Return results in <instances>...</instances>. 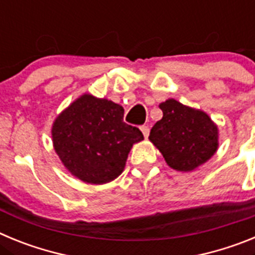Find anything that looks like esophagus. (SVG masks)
Wrapping results in <instances>:
<instances>
[{
	"label": "esophagus",
	"mask_w": 255,
	"mask_h": 255,
	"mask_svg": "<svg viewBox=\"0 0 255 255\" xmlns=\"http://www.w3.org/2000/svg\"><path fill=\"white\" fill-rule=\"evenodd\" d=\"M140 130H141V132H143L144 138H148V135H149V128H148V126H145V125H143L140 128Z\"/></svg>",
	"instance_id": "esophagus-1"
}]
</instances>
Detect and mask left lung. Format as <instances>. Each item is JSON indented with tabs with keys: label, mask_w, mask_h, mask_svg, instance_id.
Masks as SVG:
<instances>
[{
	"label": "left lung",
	"mask_w": 255,
	"mask_h": 255,
	"mask_svg": "<svg viewBox=\"0 0 255 255\" xmlns=\"http://www.w3.org/2000/svg\"><path fill=\"white\" fill-rule=\"evenodd\" d=\"M163 117L150 130L149 140L176 171H193L218 148V129L206 112L175 100L162 102Z\"/></svg>",
	"instance_id": "8db88e82"
}]
</instances>
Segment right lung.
<instances>
[{
    "label": "right lung",
    "instance_id": "add662e5",
    "mask_svg": "<svg viewBox=\"0 0 255 255\" xmlns=\"http://www.w3.org/2000/svg\"><path fill=\"white\" fill-rule=\"evenodd\" d=\"M124 108L112 101L83 94L52 125V141L65 167L88 184H106L125 168L140 130L124 123Z\"/></svg>",
    "mask_w": 255,
    "mask_h": 255
}]
</instances>
